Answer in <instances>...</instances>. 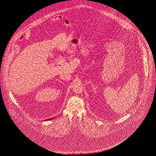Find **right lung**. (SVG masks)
Instances as JSON below:
<instances>
[{
    "mask_svg": "<svg viewBox=\"0 0 156 156\" xmlns=\"http://www.w3.org/2000/svg\"><path fill=\"white\" fill-rule=\"evenodd\" d=\"M50 119H52V118H51V119H48L47 120H50Z\"/></svg>",
    "mask_w": 156,
    "mask_h": 156,
    "instance_id": "add662e5",
    "label": "right lung"
}]
</instances>
